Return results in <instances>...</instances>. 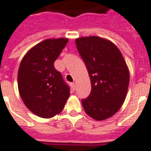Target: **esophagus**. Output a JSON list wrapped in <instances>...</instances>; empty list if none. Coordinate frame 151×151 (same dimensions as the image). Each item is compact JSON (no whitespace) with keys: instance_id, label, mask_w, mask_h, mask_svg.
Listing matches in <instances>:
<instances>
[{"instance_id":"1","label":"esophagus","mask_w":151,"mask_h":151,"mask_svg":"<svg viewBox=\"0 0 151 151\" xmlns=\"http://www.w3.org/2000/svg\"><path fill=\"white\" fill-rule=\"evenodd\" d=\"M71 87H72L73 90H75L76 89V84H75V83H72V84H71Z\"/></svg>"}]
</instances>
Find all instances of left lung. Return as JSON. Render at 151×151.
<instances>
[{
  "label": "left lung",
  "instance_id": "left-lung-1",
  "mask_svg": "<svg viewBox=\"0 0 151 151\" xmlns=\"http://www.w3.org/2000/svg\"><path fill=\"white\" fill-rule=\"evenodd\" d=\"M78 52L91 80L89 96L81 100L88 116L107 119L119 110L126 98L129 70L120 50L106 39L92 36L76 39Z\"/></svg>",
  "mask_w": 151,
  "mask_h": 151
}]
</instances>
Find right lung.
I'll list each match as a JSON object with an SVG mask.
<instances>
[{
	"label": "right lung",
	"instance_id": "right-lung-1",
	"mask_svg": "<svg viewBox=\"0 0 151 151\" xmlns=\"http://www.w3.org/2000/svg\"><path fill=\"white\" fill-rule=\"evenodd\" d=\"M67 38L47 39L25 55L18 70V88L23 103L32 113L50 118L61 112L70 96V87L54 62Z\"/></svg>",
	"mask_w": 151,
	"mask_h": 151
}]
</instances>
